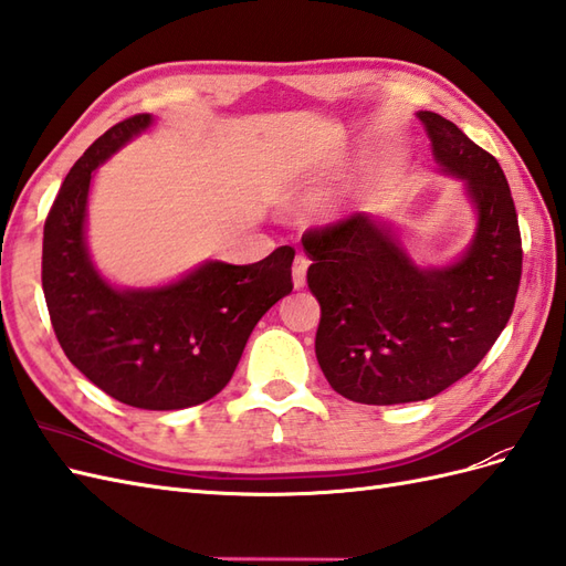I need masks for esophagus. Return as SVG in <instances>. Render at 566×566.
Listing matches in <instances>:
<instances>
[{
  "mask_svg": "<svg viewBox=\"0 0 566 566\" xmlns=\"http://www.w3.org/2000/svg\"><path fill=\"white\" fill-rule=\"evenodd\" d=\"M306 272H308V258L306 255H296L294 258V268H292L294 289H303V284H306Z\"/></svg>",
  "mask_w": 566,
  "mask_h": 566,
  "instance_id": "1",
  "label": "esophagus"
}]
</instances>
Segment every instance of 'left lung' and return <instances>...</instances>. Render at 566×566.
Masks as SVG:
<instances>
[{
    "label": "left lung",
    "mask_w": 566,
    "mask_h": 566,
    "mask_svg": "<svg viewBox=\"0 0 566 566\" xmlns=\"http://www.w3.org/2000/svg\"><path fill=\"white\" fill-rule=\"evenodd\" d=\"M440 174L461 181L475 227L442 265L418 263L401 227L358 212L301 239L321 303L315 356L327 382L358 403L423 401L469 375L514 311L521 237L500 163L434 112H416Z\"/></svg>",
    "instance_id": "1"
}]
</instances>
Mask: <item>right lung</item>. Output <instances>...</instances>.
<instances>
[{
	"instance_id": "1",
	"label": "right lung",
	"mask_w": 566,
	"mask_h": 566,
	"mask_svg": "<svg viewBox=\"0 0 566 566\" xmlns=\"http://www.w3.org/2000/svg\"><path fill=\"white\" fill-rule=\"evenodd\" d=\"M153 124L138 114L112 126L66 174L45 222L42 292L85 378L128 407L179 411L227 387L260 317L292 292L296 253L282 245L251 265L202 260L155 286L107 280L88 245L91 186L97 167Z\"/></svg>"
}]
</instances>
